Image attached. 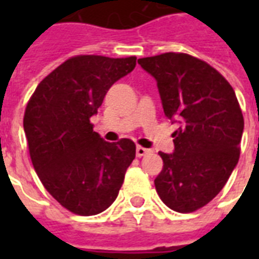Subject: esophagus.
<instances>
[{"instance_id": "obj_1", "label": "esophagus", "mask_w": 259, "mask_h": 259, "mask_svg": "<svg viewBox=\"0 0 259 259\" xmlns=\"http://www.w3.org/2000/svg\"><path fill=\"white\" fill-rule=\"evenodd\" d=\"M152 150L146 149V148H142V146H137V149H136V154H137V157H144L145 154L150 153Z\"/></svg>"}]
</instances>
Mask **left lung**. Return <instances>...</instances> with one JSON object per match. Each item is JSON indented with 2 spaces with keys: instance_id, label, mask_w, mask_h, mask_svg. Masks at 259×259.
<instances>
[{
  "instance_id": "1",
  "label": "left lung",
  "mask_w": 259,
  "mask_h": 259,
  "mask_svg": "<svg viewBox=\"0 0 259 259\" xmlns=\"http://www.w3.org/2000/svg\"><path fill=\"white\" fill-rule=\"evenodd\" d=\"M156 79L164 113L179 123L173 153L160 152L156 180L170 209L193 212L212 200L239 160L243 115L230 83L213 67L187 54L138 59Z\"/></svg>"
}]
</instances>
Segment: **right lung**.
Returning a JSON list of instances; mask_svg holds the SVG:
<instances>
[{
    "instance_id": "add662e5",
    "label": "right lung",
    "mask_w": 259,
    "mask_h": 259,
    "mask_svg": "<svg viewBox=\"0 0 259 259\" xmlns=\"http://www.w3.org/2000/svg\"><path fill=\"white\" fill-rule=\"evenodd\" d=\"M136 60L97 55L68 59L42 79L26 105L24 132L34 170L47 191L76 215L109 208L136 157L132 140L105 141L90 122Z\"/></svg>"
}]
</instances>
